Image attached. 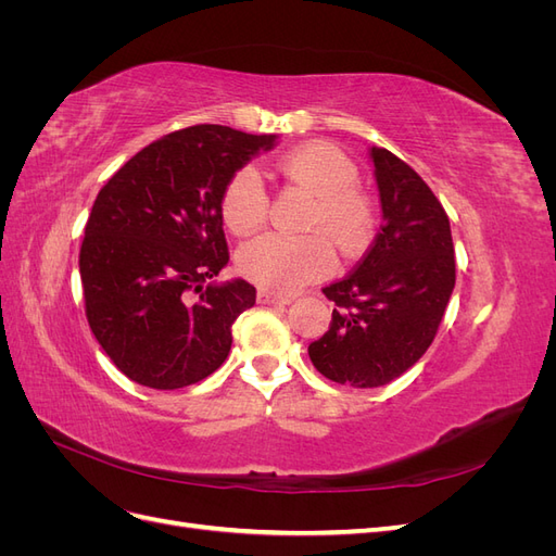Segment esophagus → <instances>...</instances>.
I'll return each instance as SVG.
<instances>
[{
  "label": "esophagus",
  "mask_w": 556,
  "mask_h": 556,
  "mask_svg": "<svg viewBox=\"0 0 556 556\" xmlns=\"http://www.w3.org/2000/svg\"><path fill=\"white\" fill-rule=\"evenodd\" d=\"M257 301H260L262 306H285V304H290L288 296H280V294L266 292V290H260V292H257Z\"/></svg>",
  "instance_id": "34e87169"
}]
</instances>
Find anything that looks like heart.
Returning a JSON list of instances; mask_svg holds the SVG:
<instances>
[{"label": "heart", "instance_id": "obj_1", "mask_svg": "<svg viewBox=\"0 0 556 556\" xmlns=\"http://www.w3.org/2000/svg\"><path fill=\"white\" fill-rule=\"evenodd\" d=\"M278 169L285 178L304 185L315 194L308 215L311 233L285 237L262 233L239 252V271L257 288L274 294H292L327 278L336 268V241L345 255H359L371 243L376 211L359 188V172L343 150L329 143H306L282 155ZM220 213L233 233L255 231L268 215V192L255 166H241L220 197Z\"/></svg>", "mask_w": 556, "mask_h": 556}]
</instances>
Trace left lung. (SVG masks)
<instances>
[{
	"label": "left lung",
	"mask_w": 556,
	"mask_h": 556,
	"mask_svg": "<svg viewBox=\"0 0 556 556\" xmlns=\"http://www.w3.org/2000/svg\"><path fill=\"white\" fill-rule=\"evenodd\" d=\"M382 225L355 271L325 288L329 331L308 345L325 378L382 387L425 355L454 290L447 213L415 169L387 148H371Z\"/></svg>",
	"instance_id": "1"
}]
</instances>
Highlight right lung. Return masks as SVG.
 I'll list each match as a JSON object with an SVG mask.
<instances>
[{
  "mask_svg": "<svg viewBox=\"0 0 556 556\" xmlns=\"http://www.w3.org/2000/svg\"><path fill=\"white\" fill-rule=\"evenodd\" d=\"M276 134L194 125L153 141L99 190L80 245L86 315L121 371L153 390H180L220 368L231 325L255 306L229 262L220 197Z\"/></svg>",
  "mask_w": 556,
  "mask_h": 556,
  "instance_id": "right-lung-1",
  "label": "right lung"
}]
</instances>
